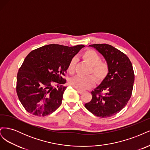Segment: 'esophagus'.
<instances>
[{
    "mask_svg": "<svg viewBox=\"0 0 150 150\" xmlns=\"http://www.w3.org/2000/svg\"><path fill=\"white\" fill-rule=\"evenodd\" d=\"M76 90H77V91L78 92V93H79L80 94H82L84 93V91H83V90H81L79 89H76Z\"/></svg>",
    "mask_w": 150,
    "mask_h": 150,
    "instance_id": "esophagus-1",
    "label": "esophagus"
}]
</instances>
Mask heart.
Listing matches in <instances>:
<instances>
[{"label": "heart", "mask_w": 150, "mask_h": 150, "mask_svg": "<svg viewBox=\"0 0 150 150\" xmlns=\"http://www.w3.org/2000/svg\"><path fill=\"white\" fill-rule=\"evenodd\" d=\"M84 59L90 65L89 73H92L97 82H101L107 76L109 71L108 63L105 61H101V57L99 54L93 50L89 49L86 51L83 54ZM76 64V58L71 59L67 70L70 74L74 73L75 66ZM95 83V79L93 76H76L71 78L69 83L73 88L84 90L93 87Z\"/></svg>", "instance_id": "obj_1"}]
</instances>
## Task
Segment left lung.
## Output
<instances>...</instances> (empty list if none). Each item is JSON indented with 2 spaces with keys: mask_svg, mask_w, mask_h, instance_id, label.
<instances>
[{
  "mask_svg": "<svg viewBox=\"0 0 150 150\" xmlns=\"http://www.w3.org/2000/svg\"><path fill=\"white\" fill-rule=\"evenodd\" d=\"M89 46L105 58L109 71L101 83L91 92V100L84 106L95 116L111 117L122 110L131 98L134 81L133 66L126 54L111 45L95 44Z\"/></svg>",
  "mask_w": 150,
  "mask_h": 150,
  "instance_id": "left-lung-1",
  "label": "left lung"
}]
</instances>
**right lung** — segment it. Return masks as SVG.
<instances>
[{"label":"right lung","instance_id":"right-lung-1","mask_svg":"<svg viewBox=\"0 0 150 150\" xmlns=\"http://www.w3.org/2000/svg\"><path fill=\"white\" fill-rule=\"evenodd\" d=\"M49 44L31 51L17 76L16 91L25 110L37 116L51 114L61 106L67 88L62 78L72 58L84 47ZM52 82L58 84L56 88Z\"/></svg>","mask_w":150,"mask_h":150}]
</instances>
